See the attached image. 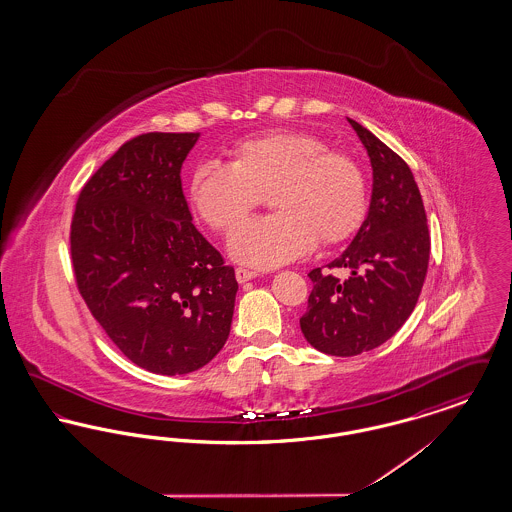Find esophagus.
Here are the masks:
<instances>
[{
  "label": "esophagus",
  "mask_w": 512,
  "mask_h": 512,
  "mask_svg": "<svg viewBox=\"0 0 512 512\" xmlns=\"http://www.w3.org/2000/svg\"><path fill=\"white\" fill-rule=\"evenodd\" d=\"M236 278L240 284H245L253 278H257V272L255 270H249V268H236Z\"/></svg>",
  "instance_id": "34e87169"
}]
</instances>
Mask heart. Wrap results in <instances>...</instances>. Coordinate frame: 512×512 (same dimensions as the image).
<instances>
[{
    "label": "heart",
    "instance_id": "heart-1",
    "mask_svg": "<svg viewBox=\"0 0 512 512\" xmlns=\"http://www.w3.org/2000/svg\"><path fill=\"white\" fill-rule=\"evenodd\" d=\"M230 165L203 161L190 178L195 215L219 232L232 230L271 192L279 213L248 221L228 238L238 263L274 268L324 245L351 238L366 215V184L353 157L328 149L317 134L274 130L238 142Z\"/></svg>",
    "mask_w": 512,
    "mask_h": 512
}]
</instances>
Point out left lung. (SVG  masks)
I'll return each mask as SVG.
<instances>
[{"label":"left lung","instance_id":"obj_1","mask_svg":"<svg viewBox=\"0 0 512 512\" xmlns=\"http://www.w3.org/2000/svg\"><path fill=\"white\" fill-rule=\"evenodd\" d=\"M347 121L370 159V205L349 247L328 265L347 268L349 278L340 282L313 268L309 307L299 318L305 340L336 357L390 340L413 313L430 259L426 211L409 165L365 126Z\"/></svg>","mask_w":512,"mask_h":512}]
</instances>
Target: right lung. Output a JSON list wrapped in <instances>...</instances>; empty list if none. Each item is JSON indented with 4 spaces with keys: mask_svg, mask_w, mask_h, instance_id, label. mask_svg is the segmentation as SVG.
Masks as SVG:
<instances>
[{
    "mask_svg": "<svg viewBox=\"0 0 512 512\" xmlns=\"http://www.w3.org/2000/svg\"><path fill=\"white\" fill-rule=\"evenodd\" d=\"M199 132L142 134L86 182L71 224L80 295L113 343L149 372L188 374L228 340L238 282L192 224L182 163Z\"/></svg>",
    "mask_w": 512,
    "mask_h": 512,
    "instance_id": "right-lung-1",
    "label": "right lung"
}]
</instances>
